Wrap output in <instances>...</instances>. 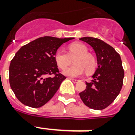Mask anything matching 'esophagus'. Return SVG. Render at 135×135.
I'll return each instance as SVG.
<instances>
[{
  "label": "esophagus",
  "instance_id": "esophagus-1",
  "mask_svg": "<svg viewBox=\"0 0 135 135\" xmlns=\"http://www.w3.org/2000/svg\"><path fill=\"white\" fill-rule=\"evenodd\" d=\"M69 80H71V81H72V82H73V83H78V81H79V80H77V79H74V78H69Z\"/></svg>",
  "mask_w": 135,
  "mask_h": 135
}]
</instances>
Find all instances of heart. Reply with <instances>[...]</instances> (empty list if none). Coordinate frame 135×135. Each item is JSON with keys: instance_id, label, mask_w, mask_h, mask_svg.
<instances>
[{"instance_id": "heart-1", "label": "heart", "mask_w": 135, "mask_h": 135, "mask_svg": "<svg viewBox=\"0 0 135 135\" xmlns=\"http://www.w3.org/2000/svg\"><path fill=\"white\" fill-rule=\"evenodd\" d=\"M74 59L75 65L65 69L63 74L69 77H78L83 75L86 70L91 72L96 66V61L93 56L88 53V49L81 44L75 43L69 46V53L62 49H59L55 54L56 64L60 69H65L71 62V58Z\"/></svg>"}]
</instances>
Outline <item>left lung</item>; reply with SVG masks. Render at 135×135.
Returning a JSON list of instances; mask_svg holds the SVG:
<instances>
[{
	"instance_id": "1",
	"label": "left lung",
	"mask_w": 135,
	"mask_h": 135,
	"mask_svg": "<svg viewBox=\"0 0 135 135\" xmlns=\"http://www.w3.org/2000/svg\"><path fill=\"white\" fill-rule=\"evenodd\" d=\"M80 40L92 47L98 63L92 80L86 82V89L80 97L88 107L102 110L113 102L121 90L124 78L121 58L112 46L98 38L84 37Z\"/></svg>"
}]
</instances>
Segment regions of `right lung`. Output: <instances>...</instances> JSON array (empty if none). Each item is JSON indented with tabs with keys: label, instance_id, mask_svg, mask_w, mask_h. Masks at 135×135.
<instances>
[{
	"label": "right lung",
	"instance_id": "add662e5",
	"mask_svg": "<svg viewBox=\"0 0 135 135\" xmlns=\"http://www.w3.org/2000/svg\"><path fill=\"white\" fill-rule=\"evenodd\" d=\"M73 37H39L20 49L9 66V83L15 96L26 106L39 108L55 95L66 77L58 73L55 54ZM55 74L54 78H46Z\"/></svg>",
	"mask_w": 135,
	"mask_h": 135
}]
</instances>
